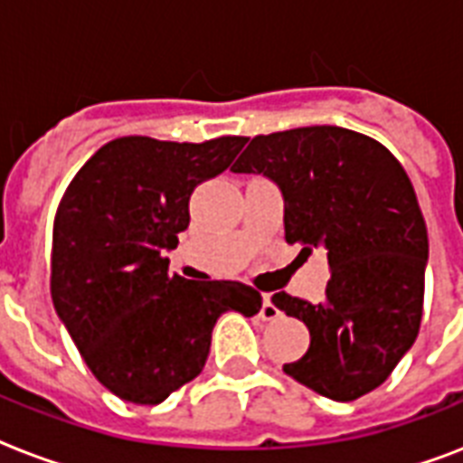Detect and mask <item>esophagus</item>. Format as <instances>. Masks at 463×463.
Instances as JSON below:
<instances>
[{
    "label": "esophagus",
    "instance_id": "esophagus-1",
    "mask_svg": "<svg viewBox=\"0 0 463 463\" xmlns=\"http://www.w3.org/2000/svg\"><path fill=\"white\" fill-rule=\"evenodd\" d=\"M279 307H276L274 303H271V296H264L261 298V309H260V317L264 319V322H274V319H279Z\"/></svg>",
    "mask_w": 463,
    "mask_h": 463
}]
</instances>
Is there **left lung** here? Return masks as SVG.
Returning <instances> with one entry per match:
<instances>
[{
	"mask_svg": "<svg viewBox=\"0 0 463 463\" xmlns=\"http://www.w3.org/2000/svg\"><path fill=\"white\" fill-rule=\"evenodd\" d=\"M232 173L274 180L286 242L329 260L324 303L271 298L309 329L307 353L283 373L334 402L380 387L423 317L428 228L402 163L365 134L322 125L254 137Z\"/></svg>",
	"mask_w": 463,
	"mask_h": 463,
	"instance_id": "obj_1",
	"label": "left lung"
}]
</instances>
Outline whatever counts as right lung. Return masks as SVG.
<instances>
[{
	"mask_svg": "<svg viewBox=\"0 0 463 463\" xmlns=\"http://www.w3.org/2000/svg\"><path fill=\"white\" fill-rule=\"evenodd\" d=\"M245 144L122 137L98 148L61 196L54 309L96 380L125 402H165L203 370L218 317L261 309L245 283L184 281L167 274L165 257L189 225L196 184L223 173Z\"/></svg>",
	"mask_w": 463,
	"mask_h": 463,
	"instance_id": "add662e5",
	"label": "right lung"
}]
</instances>
